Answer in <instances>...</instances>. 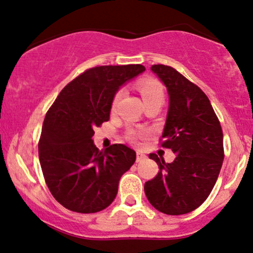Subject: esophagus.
<instances>
[{
	"label": "esophagus",
	"instance_id": "1",
	"mask_svg": "<svg viewBox=\"0 0 253 253\" xmlns=\"http://www.w3.org/2000/svg\"><path fill=\"white\" fill-rule=\"evenodd\" d=\"M145 159H147V156L142 153H137V155H136V162H142Z\"/></svg>",
	"mask_w": 253,
	"mask_h": 253
}]
</instances>
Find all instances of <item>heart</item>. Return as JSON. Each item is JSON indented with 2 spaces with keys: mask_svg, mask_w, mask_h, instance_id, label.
<instances>
[{
  "mask_svg": "<svg viewBox=\"0 0 253 253\" xmlns=\"http://www.w3.org/2000/svg\"><path fill=\"white\" fill-rule=\"evenodd\" d=\"M138 92L141 93L142 99H143L144 103L151 102V100L155 99H163V90L162 86L159 82L153 79H144L142 82L138 83L137 85ZM121 97V92H117L115 94L114 100H112V106L115 108V105L117 104L118 99ZM138 136V132L135 131V130H129L126 132V138L127 139H135Z\"/></svg>",
  "mask_w": 253,
  "mask_h": 253,
  "instance_id": "obj_1",
  "label": "heart"
}]
</instances>
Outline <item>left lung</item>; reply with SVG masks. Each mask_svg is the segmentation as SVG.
<instances>
[{"label": "left lung", "instance_id": "8db88e82", "mask_svg": "<svg viewBox=\"0 0 253 253\" xmlns=\"http://www.w3.org/2000/svg\"><path fill=\"white\" fill-rule=\"evenodd\" d=\"M169 94V109L161 147L176 157L166 163L156 154L159 173L145 182L149 203L160 212L180 215L201 206L214 187L224 161L220 122L209 97L199 86L170 66L153 65Z\"/></svg>", "mask_w": 253, "mask_h": 253}]
</instances>
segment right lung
Returning <instances> with one entry per match:
<instances>
[{
    "label": "right lung",
    "instance_id": "1",
    "mask_svg": "<svg viewBox=\"0 0 253 253\" xmlns=\"http://www.w3.org/2000/svg\"><path fill=\"white\" fill-rule=\"evenodd\" d=\"M143 71L139 64L88 68L62 88L47 111L39 160L47 187L65 209L96 213L115 200L136 153L124 144L99 150L93 129L109 121L120 86Z\"/></svg>",
    "mask_w": 253,
    "mask_h": 253
}]
</instances>
